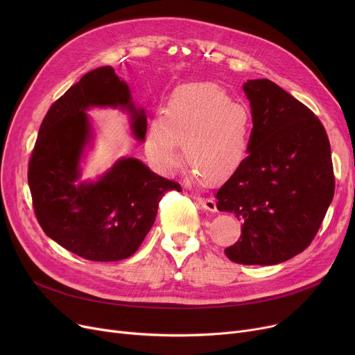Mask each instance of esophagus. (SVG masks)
Masks as SVG:
<instances>
[{
  "instance_id": "1",
  "label": "esophagus",
  "mask_w": 355,
  "mask_h": 355,
  "mask_svg": "<svg viewBox=\"0 0 355 355\" xmlns=\"http://www.w3.org/2000/svg\"><path fill=\"white\" fill-rule=\"evenodd\" d=\"M197 202L204 210H209V211H216V201L213 198H206V197H197L196 198Z\"/></svg>"
}]
</instances>
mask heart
<instances>
[{
    "mask_svg": "<svg viewBox=\"0 0 355 355\" xmlns=\"http://www.w3.org/2000/svg\"><path fill=\"white\" fill-rule=\"evenodd\" d=\"M252 144L248 110L213 83H191L174 90L162 115L145 138V154L161 174L171 175L184 158L191 178L217 184L245 165Z\"/></svg>",
    "mask_w": 355,
    "mask_h": 355,
    "instance_id": "b5f03b06",
    "label": "heart"
}]
</instances>
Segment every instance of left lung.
<instances>
[{"mask_svg":"<svg viewBox=\"0 0 355 355\" xmlns=\"http://www.w3.org/2000/svg\"><path fill=\"white\" fill-rule=\"evenodd\" d=\"M252 112L250 153L218 189L217 209L241 220V236L227 248L236 263L269 266L304 252L334 197L331 146L320 119L281 86L243 85Z\"/></svg>","mask_w":355,"mask_h":355,"instance_id":"obj_1","label":"left lung"}]
</instances>
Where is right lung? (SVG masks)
I'll use <instances>...</instances> for the list:
<instances>
[{
	"mask_svg": "<svg viewBox=\"0 0 355 355\" xmlns=\"http://www.w3.org/2000/svg\"><path fill=\"white\" fill-rule=\"evenodd\" d=\"M92 107L126 112L134 138L145 141V109L135 105L128 83L114 67L95 69L49 109L28 164V185L35 217L55 243L93 262H116L138 250L162 196L181 187L132 157L82 181V162L96 135Z\"/></svg>",
	"mask_w": 355,
	"mask_h": 355,
	"instance_id": "1",
	"label": "right lung"
}]
</instances>
